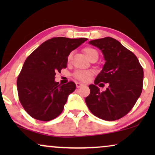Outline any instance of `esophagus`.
I'll list each match as a JSON object with an SVG mask.
<instances>
[{
  "instance_id": "1",
  "label": "esophagus",
  "mask_w": 155,
  "mask_h": 155,
  "mask_svg": "<svg viewBox=\"0 0 155 155\" xmlns=\"http://www.w3.org/2000/svg\"><path fill=\"white\" fill-rule=\"evenodd\" d=\"M84 84H82V83H80V82H76V87H77L78 88H79V87H81L82 86H83Z\"/></svg>"
}]
</instances>
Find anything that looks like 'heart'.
<instances>
[{
    "label": "heart",
    "instance_id": "obj_1",
    "mask_svg": "<svg viewBox=\"0 0 155 155\" xmlns=\"http://www.w3.org/2000/svg\"><path fill=\"white\" fill-rule=\"evenodd\" d=\"M84 52L87 58H89L91 55H92L94 53H97V51L94 48H90V47H87L84 49ZM98 54V53H97ZM71 54H70L68 57V59L71 60ZM92 75V71H76L75 73H74V76L77 78V79L81 80V81H87L90 79V76Z\"/></svg>",
    "mask_w": 155,
    "mask_h": 155
}]
</instances>
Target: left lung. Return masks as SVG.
<instances>
[{"instance_id": "8db88e82", "label": "left lung", "mask_w": 155, "mask_h": 155, "mask_svg": "<svg viewBox=\"0 0 155 155\" xmlns=\"http://www.w3.org/2000/svg\"><path fill=\"white\" fill-rule=\"evenodd\" d=\"M89 44L101 50L105 63L94 84L89 85L90 94L85 98L86 104L101 119L118 120L132 109L140 96L143 68L135 55L114 38L92 40ZM100 82L109 85L102 93L96 86Z\"/></svg>"}]
</instances>
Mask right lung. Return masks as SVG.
<instances>
[{"label": "right lung", "mask_w": 155, "mask_h": 155, "mask_svg": "<svg viewBox=\"0 0 155 155\" xmlns=\"http://www.w3.org/2000/svg\"><path fill=\"white\" fill-rule=\"evenodd\" d=\"M87 38L54 37L42 43L25 61L17 80L19 99L27 113L48 121L62 113L68 97L75 90L73 82L55 81L57 71L67 67L68 57Z\"/></svg>", "instance_id": "obj_1"}]
</instances>
